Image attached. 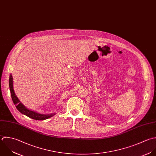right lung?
<instances>
[{
    "instance_id": "1",
    "label": "right lung",
    "mask_w": 156,
    "mask_h": 156,
    "mask_svg": "<svg viewBox=\"0 0 156 156\" xmlns=\"http://www.w3.org/2000/svg\"><path fill=\"white\" fill-rule=\"evenodd\" d=\"M9 90L11 92V96L12 100L13 101V103L15 105L16 108L22 114H24L25 115L34 119L36 120H44L45 119H47L55 115V114H48V115H44V114H41L39 113H37L36 112L30 111L28 109H27L18 100L17 97L15 95V93L14 92L13 89V86H12V75H9Z\"/></svg>"
}]
</instances>
